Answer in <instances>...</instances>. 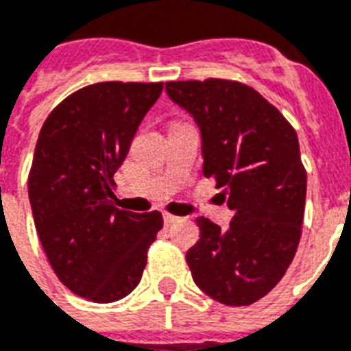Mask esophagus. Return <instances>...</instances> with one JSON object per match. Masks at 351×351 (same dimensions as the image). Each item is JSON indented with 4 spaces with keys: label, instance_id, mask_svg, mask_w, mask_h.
<instances>
[{
    "label": "esophagus",
    "instance_id": "34e87169",
    "mask_svg": "<svg viewBox=\"0 0 351 351\" xmlns=\"http://www.w3.org/2000/svg\"><path fill=\"white\" fill-rule=\"evenodd\" d=\"M180 221V217H176V215H171V213H165L164 215V223L165 226H171V224H175Z\"/></svg>",
    "mask_w": 351,
    "mask_h": 351
}]
</instances>
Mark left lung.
<instances>
[{"mask_svg": "<svg viewBox=\"0 0 351 351\" xmlns=\"http://www.w3.org/2000/svg\"><path fill=\"white\" fill-rule=\"evenodd\" d=\"M165 90L200 127L204 176L234 211L228 230L197 219L200 239L186 254L193 282L224 306H250L276 287L300 243L307 173L296 130L237 80H169Z\"/></svg>", "mask_w": 351, "mask_h": 351, "instance_id": "8db88e82", "label": "left lung"}]
</instances>
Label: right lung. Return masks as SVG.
<instances>
[{
	"label": "right lung",
	"mask_w": 351,
	"mask_h": 351,
	"mask_svg": "<svg viewBox=\"0 0 351 351\" xmlns=\"http://www.w3.org/2000/svg\"><path fill=\"white\" fill-rule=\"evenodd\" d=\"M162 90L164 82L90 84L58 103L38 134L27 184L40 243L58 280L95 304L132 293L164 226L160 211L114 204V173Z\"/></svg>",
	"instance_id": "1"
}]
</instances>
